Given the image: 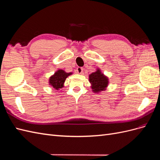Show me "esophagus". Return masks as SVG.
<instances>
[{"label": "esophagus", "instance_id": "1", "mask_svg": "<svg viewBox=\"0 0 160 160\" xmlns=\"http://www.w3.org/2000/svg\"><path fill=\"white\" fill-rule=\"evenodd\" d=\"M83 67H78L77 68V73H79V74H81L82 72H83Z\"/></svg>", "mask_w": 160, "mask_h": 160}]
</instances>
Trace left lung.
I'll use <instances>...</instances> for the list:
<instances>
[{"instance_id": "left-lung-1", "label": "left lung", "mask_w": 160, "mask_h": 160, "mask_svg": "<svg viewBox=\"0 0 160 160\" xmlns=\"http://www.w3.org/2000/svg\"><path fill=\"white\" fill-rule=\"evenodd\" d=\"M89 82L91 84V88L95 93L105 90L108 85V78L105 76L99 69H98L95 72H93L89 76Z\"/></svg>"}]
</instances>
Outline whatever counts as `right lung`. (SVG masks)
<instances>
[{
	"instance_id": "add662e5",
	"label": "right lung",
	"mask_w": 160,
	"mask_h": 160,
	"mask_svg": "<svg viewBox=\"0 0 160 160\" xmlns=\"http://www.w3.org/2000/svg\"><path fill=\"white\" fill-rule=\"evenodd\" d=\"M72 72H66L65 71L59 69L55 72V74L52 75L49 79V85H51L52 88L56 90H59L63 88V84L67 77L71 75Z\"/></svg>"
}]
</instances>
